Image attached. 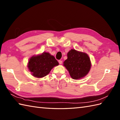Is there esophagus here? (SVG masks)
Returning a JSON list of instances; mask_svg holds the SVG:
<instances>
[{
	"instance_id": "1",
	"label": "esophagus",
	"mask_w": 120,
	"mask_h": 120,
	"mask_svg": "<svg viewBox=\"0 0 120 120\" xmlns=\"http://www.w3.org/2000/svg\"><path fill=\"white\" fill-rule=\"evenodd\" d=\"M59 63L60 64H61L62 63V60H59Z\"/></svg>"
}]
</instances>
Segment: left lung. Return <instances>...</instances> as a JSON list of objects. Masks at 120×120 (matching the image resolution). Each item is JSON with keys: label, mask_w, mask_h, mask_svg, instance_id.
Segmentation results:
<instances>
[{"label": "left lung", "mask_w": 120, "mask_h": 120, "mask_svg": "<svg viewBox=\"0 0 120 120\" xmlns=\"http://www.w3.org/2000/svg\"><path fill=\"white\" fill-rule=\"evenodd\" d=\"M67 57L63 66L72 78L79 79L88 74L91 68V62L87 53L72 49L67 53Z\"/></svg>", "instance_id": "left-lung-1"}]
</instances>
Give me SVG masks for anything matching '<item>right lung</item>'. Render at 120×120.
Masks as SVG:
<instances>
[{"label": "right lung", "mask_w": 120, "mask_h": 120, "mask_svg": "<svg viewBox=\"0 0 120 120\" xmlns=\"http://www.w3.org/2000/svg\"><path fill=\"white\" fill-rule=\"evenodd\" d=\"M58 65L54 56L49 52H44L30 57L27 67L33 76L40 78L47 75L52 68Z\"/></svg>", "instance_id": "1"}]
</instances>
